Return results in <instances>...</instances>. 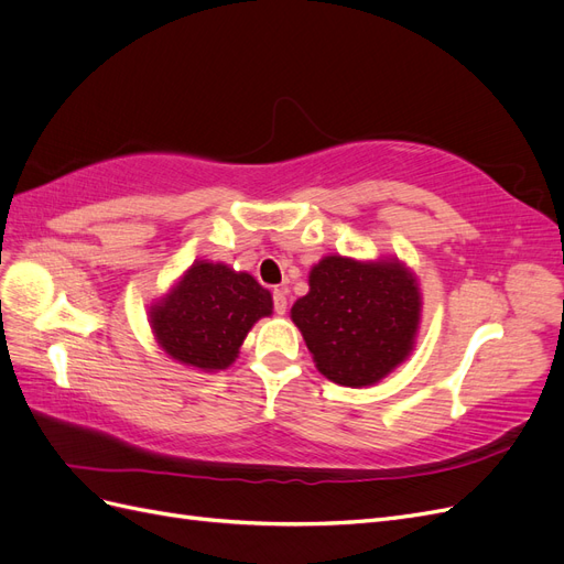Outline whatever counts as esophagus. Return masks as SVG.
Returning a JSON list of instances; mask_svg holds the SVG:
<instances>
[{
	"mask_svg": "<svg viewBox=\"0 0 564 564\" xmlns=\"http://www.w3.org/2000/svg\"><path fill=\"white\" fill-rule=\"evenodd\" d=\"M272 303H275V313L278 315L286 313V294H284V289H275V292H272Z\"/></svg>",
	"mask_w": 564,
	"mask_h": 564,
	"instance_id": "1",
	"label": "esophagus"
}]
</instances>
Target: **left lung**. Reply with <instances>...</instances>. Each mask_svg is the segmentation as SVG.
Masks as SVG:
<instances>
[{
	"instance_id": "left-lung-1",
	"label": "left lung",
	"mask_w": 564,
	"mask_h": 564,
	"mask_svg": "<svg viewBox=\"0 0 564 564\" xmlns=\"http://www.w3.org/2000/svg\"><path fill=\"white\" fill-rule=\"evenodd\" d=\"M308 286L292 305V319L322 377L367 388L412 355L423 301L416 275L398 256H324L311 268Z\"/></svg>"
}]
</instances>
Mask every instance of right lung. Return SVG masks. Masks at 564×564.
Returning a JSON list of instances; mask_svg holds the SVG:
<instances>
[{
	"label": "right lung",
	"instance_id": "add662e5",
	"mask_svg": "<svg viewBox=\"0 0 564 564\" xmlns=\"http://www.w3.org/2000/svg\"><path fill=\"white\" fill-rule=\"evenodd\" d=\"M270 315L268 289L220 261H195L148 308L158 346L174 362L209 373L228 369L249 329Z\"/></svg>",
	"mask_w": 564,
	"mask_h": 564
}]
</instances>
